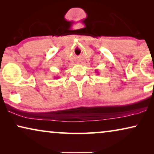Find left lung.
I'll return each mask as SVG.
<instances>
[{"instance_id": "8db88e82", "label": "left lung", "mask_w": 154, "mask_h": 154, "mask_svg": "<svg viewBox=\"0 0 154 154\" xmlns=\"http://www.w3.org/2000/svg\"><path fill=\"white\" fill-rule=\"evenodd\" d=\"M96 73H98V72H96Z\"/></svg>"}]
</instances>
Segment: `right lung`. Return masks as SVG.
<instances>
[{"label":"right lung","instance_id":"1","mask_svg":"<svg viewBox=\"0 0 154 154\" xmlns=\"http://www.w3.org/2000/svg\"><path fill=\"white\" fill-rule=\"evenodd\" d=\"M59 78V77H58ZM54 79H57V77H55V78H54Z\"/></svg>","mask_w":154,"mask_h":154}]
</instances>
